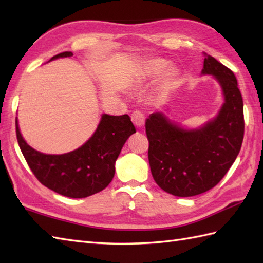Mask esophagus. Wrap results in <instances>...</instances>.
Wrapping results in <instances>:
<instances>
[{
    "label": "esophagus",
    "mask_w": 263,
    "mask_h": 263,
    "mask_svg": "<svg viewBox=\"0 0 263 263\" xmlns=\"http://www.w3.org/2000/svg\"><path fill=\"white\" fill-rule=\"evenodd\" d=\"M131 120L133 122V124H135L137 127H142L144 125V121H146L144 115L138 110L133 111L131 115Z\"/></svg>",
    "instance_id": "esophagus-1"
}]
</instances>
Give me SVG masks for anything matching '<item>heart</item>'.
Segmentation results:
<instances>
[{"instance_id": "b5f03b06", "label": "heart", "mask_w": 263, "mask_h": 263, "mask_svg": "<svg viewBox=\"0 0 263 263\" xmlns=\"http://www.w3.org/2000/svg\"><path fill=\"white\" fill-rule=\"evenodd\" d=\"M170 66L171 62L165 59L154 58L147 60L146 62L142 64L140 77H139L138 82L143 83L150 80H154L156 78H158L163 73H165L164 82L166 85H172V83H174L175 80L177 79L178 71L175 68H173V66L170 68ZM168 67L170 69H168Z\"/></svg>"}]
</instances>
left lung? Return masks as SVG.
<instances>
[{
    "label": "left lung",
    "instance_id": "8db88e82",
    "mask_svg": "<svg viewBox=\"0 0 263 263\" xmlns=\"http://www.w3.org/2000/svg\"><path fill=\"white\" fill-rule=\"evenodd\" d=\"M201 76H212L224 103L198 127L172 121L163 111L146 120L148 158L155 182L175 197H193L216 186L231 168L244 137L243 99L233 72L203 53Z\"/></svg>",
    "mask_w": 263,
    "mask_h": 263
}]
</instances>
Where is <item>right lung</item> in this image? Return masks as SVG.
I'll return each mask as SVG.
<instances>
[{
	"instance_id": "obj_1",
	"label": "right lung",
	"mask_w": 263,
	"mask_h": 263,
	"mask_svg": "<svg viewBox=\"0 0 263 263\" xmlns=\"http://www.w3.org/2000/svg\"><path fill=\"white\" fill-rule=\"evenodd\" d=\"M71 52L55 55L71 58ZM16 139L30 170L43 185L68 198H87L108 185L115 174V161L124 143L136 127L127 114H103L96 131L78 149L61 155L43 154L33 149L22 137L18 117L15 119Z\"/></svg>"
}]
</instances>
